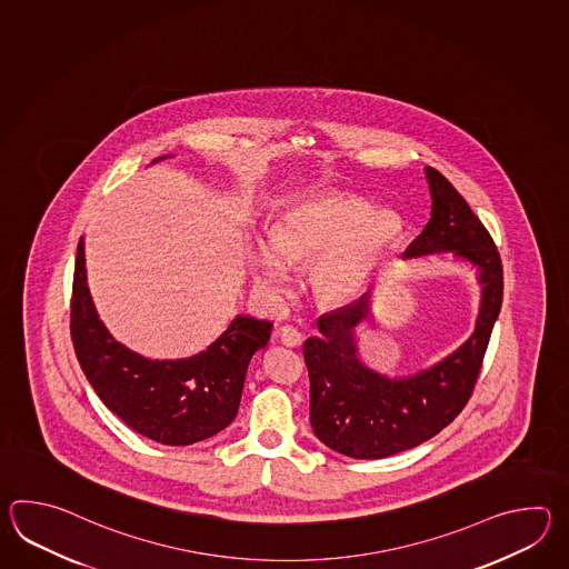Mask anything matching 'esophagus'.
<instances>
[{
	"label": "esophagus",
	"instance_id": "obj_1",
	"mask_svg": "<svg viewBox=\"0 0 569 569\" xmlns=\"http://www.w3.org/2000/svg\"><path fill=\"white\" fill-rule=\"evenodd\" d=\"M279 338L282 346H287V348H297L302 343L301 331L292 326L280 327Z\"/></svg>",
	"mask_w": 569,
	"mask_h": 569
}]
</instances>
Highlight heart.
Here are the masks:
<instances>
[{
    "label": "heart",
    "mask_w": 569,
    "mask_h": 569,
    "mask_svg": "<svg viewBox=\"0 0 569 569\" xmlns=\"http://www.w3.org/2000/svg\"><path fill=\"white\" fill-rule=\"evenodd\" d=\"M407 230L402 213L372 207L346 191H326L295 199L270 221L267 242L256 238L246 248V264L256 284L270 295L292 287L289 267L309 266L315 299L327 307L358 301Z\"/></svg>",
    "instance_id": "b5f03b06"
}]
</instances>
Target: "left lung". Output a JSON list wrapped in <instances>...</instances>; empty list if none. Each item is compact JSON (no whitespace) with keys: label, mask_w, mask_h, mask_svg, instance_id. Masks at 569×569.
Listing matches in <instances>:
<instances>
[{"label":"left lung","mask_w":569,"mask_h":569,"mask_svg":"<svg viewBox=\"0 0 569 569\" xmlns=\"http://www.w3.org/2000/svg\"><path fill=\"white\" fill-rule=\"evenodd\" d=\"M431 218L402 258L451 254L476 272L480 309L472 336L443 360L407 376L363 362L358 327L372 317V290L321 315L319 336L305 341L311 380V427L327 448L356 460H380L417 448L446 429L466 407L482 368L502 305V264L482 221L456 187L425 167Z\"/></svg>","instance_id":"1"}]
</instances>
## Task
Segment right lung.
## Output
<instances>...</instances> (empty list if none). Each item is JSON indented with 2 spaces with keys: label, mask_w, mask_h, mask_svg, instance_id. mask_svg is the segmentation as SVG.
Masks as SVG:
<instances>
[{
  "label": "right lung",
  "mask_w": 569,
  "mask_h": 569,
  "mask_svg": "<svg viewBox=\"0 0 569 569\" xmlns=\"http://www.w3.org/2000/svg\"><path fill=\"white\" fill-rule=\"evenodd\" d=\"M169 157H158V160ZM272 323L238 315L209 348L191 358L152 360L120 343L99 319L87 284L86 238L77 246L71 338L97 397L136 433L162 446H191L236 419L248 363Z\"/></svg>",
  "instance_id": "obj_1"
}]
</instances>
